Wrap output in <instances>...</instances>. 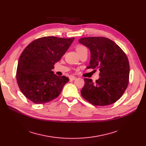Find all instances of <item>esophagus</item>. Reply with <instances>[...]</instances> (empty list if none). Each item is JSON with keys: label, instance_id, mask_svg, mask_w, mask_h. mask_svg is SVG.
<instances>
[{"label": "esophagus", "instance_id": "esophagus-1", "mask_svg": "<svg viewBox=\"0 0 146 146\" xmlns=\"http://www.w3.org/2000/svg\"><path fill=\"white\" fill-rule=\"evenodd\" d=\"M69 79H70V80H74L76 79V78L75 77V76H70V78H69Z\"/></svg>", "mask_w": 146, "mask_h": 146}]
</instances>
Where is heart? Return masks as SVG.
<instances>
[{
	"label": "heart",
	"mask_w": 146,
	"mask_h": 146,
	"mask_svg": "<svg viewBox=\"0 0 146 146\" xmlns=\"http://www.w3.org/2000/svg\"><path fill=\"white\" fill-rule=\"evenodd\" d=\"M85 49H86V47H84V46L80 45V46H78V47L76 48V51H80V50H85Z\"/></svg>",
	"instance_id": "heart-1"
}]
</instances>
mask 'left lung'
<instances>
[{
	"label": "left lung",
	"mask_w": 146,
	"mask_h": 146,
	"mask_svg": "<svg viewBox=\"0 0 146 146\" xmlns=\"http://www.w3.org/2000/svg\"><path fill=\"white\" fill-rule=\"evenodd\" d=\"M79 42L90 51V64L87 68H98L100 71V78L95 83L90 79H84L82 96L96 106L115 103L128 85L129 66L126 54L117 44L105 37H84Z\"/></svg>",
	"instance_id": "8db88e82"
}]
</instances>
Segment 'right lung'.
Returning <instances> with one entry per match:
<instances>
[{"instance_id": "obj_1", "label": "right lung", "mask_w": 146, "mask_h": 146, "mask_svg": "<svg viewBox=\"0 0 146 146\" xmlns=\"http://www.w3.org/2000/svg\"><path fill=\"white\" fill-rule=\"evenodd\" d=\"M74 40V37H42L31 42L23 51L18 63L17 80L21 92L30 101L41 104L59 96L69 79L64 76H57L52 69Z\"/></svg>"}]
</instances>
